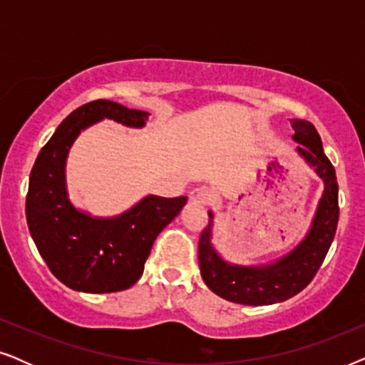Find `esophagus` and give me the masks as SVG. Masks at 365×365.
Masks as SVG:
<instances>
[{
    "label": "esophagus",
    "mask_w": 365,
    "mask_h": 365,
    "mask_svg": "<svg viewBox=\"0 0 365 365\" xmlns=\"http://www.w3.org/2000/svg\"><path fill=\"white\" fill-rule=\"evenodd\" d=\"M189 197H191V201H194V202L207 204L209 201H211L212 194L207 187H196L194 191H191V194H189Z\"/></svg>",
    "instance_id": "esophagus-1"
}]
</instances>
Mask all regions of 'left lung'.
Masks as SVG:
<instances>
[{"instance_id": "obj_1", "label": "left lung", "mask_w": 365, "mask_h": 365, "mask_svg": "<svg viewBox=\"0 0 365 365\" xmlns=\"http://www.w3.org/2000/svg\"><path fill=\"white\" fill-rule=\"evenodd\" d=\"M292 139L297 153L324 181L312 226L301 244L267 266H236L219 256L211 242L212 212L199 239V267L206 286L214 294L244 306H267L296 296L312 281L327 256L339 221V186L336 169L324 154L322 141L312 123L292 119Z\"/></svg>"}]
</instances>
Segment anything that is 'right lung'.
Returning <instances> with one entry per match:
<instances>
[{
  "mask_svg": "<svg viewBox=\"0 0 365 365\" xmlns=\"http://www.w3.org/2000/svg\"><path fill=\"white\" fill-rule=\"evenodd\" d=\"M149 114L98 99L74 109L39 151L29 174L26 221L38 252L54 277L79 292L129 289L143 276L158 234L178 216L187 197L148 196L116 217H91L68 199L66 158L83 129L108 118L143 128Z\"/></svg>",
  "mask_w": 365,
  "mask_h": 365,
  "instance_id": "1",
  "label": "right lung"
}]
</instances>
